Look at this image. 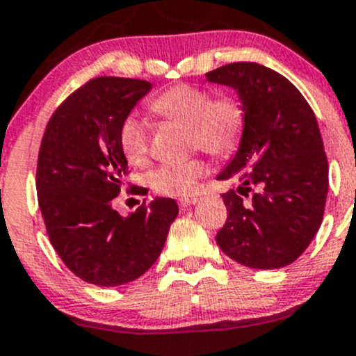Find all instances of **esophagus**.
<instances>
[{"label":"esophagus","instance_id":"1","mask_svg":"<svg viewBox=\"0 0 356 356\" xmlns=\"http://www.w3.org/2000/svg\"><path fill=\"white\" fill-rule=\"evenodd\" d=\"M178 204H179V207H192L193 204H197V199L195 197H185V199H179L178 200Z\"/></svg>","mask_w":356,"mask_h":356}]
</instances>
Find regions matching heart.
<instances>
[{
	"label": "heart",
	"instance_id": "1",
	"mask_svg": "<svg viewBox=\"0 0 356 356\" xmlns=\"http://www.w3.org/2000/svg\"><path fill=\"white\" fill-rule=\"evenodd\" d=\"M156 115L170 122L188 124L190 149H204L216 157H229L238 151L247 130V109L232 94L212 97L211 90L192 83H177L151 101ZM118 147L134 166L145 163L149 137L137 115H127L118 127ZM207 171L202 157L164 163L147 173L149 186L163 195L185 197L193 193L197 181Z\"/></svg>",
	"mask_w": 356,
	"mask_h": 356
}]
</instances>
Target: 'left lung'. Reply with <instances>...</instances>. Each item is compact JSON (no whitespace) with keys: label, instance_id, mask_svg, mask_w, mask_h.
I'll use <instances>...</instances> for the list:
<instances>
[{"label":"left lung","instance_id":"left-lung-1","mask_svg":"<svg viewBox=\"0 0 356 356\" xmlns=\"http://www.w3.org/2000/svg\"><path fill=\"white\" fill-rule=\"evenodd\" d=\"M205 79L236 90L247 109L241 145L218 177L238 188L222 193L228 219L216 241L238 264L280 269L305 252L324 218L329 166L317 118L288 79L259 63H229Z\"/></svg>","mask_w":356,"mask_h":356}]
</instances>
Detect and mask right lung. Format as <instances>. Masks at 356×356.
I'll return each mask as SVG.
<instances>
[{"mask_svg":"<svg viewBox=\"0 0 356 356\" xmlns=\"http://www.w3.org/2000/svg\"><path fill=\"white\" fill-rule=\"evenodd\" d=\"M151 89L147 80H89L53 113L39 149L35 186L51 245L96 286H120L151 269L178 216L177 202L164 197L127 218L111 207L128 173L118 127Z\"/></svg>","mask_w":356,"mask_h":356,"instance_id":"add662e5","label":"right lung"}]
</instances>
